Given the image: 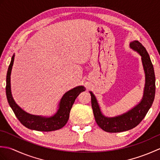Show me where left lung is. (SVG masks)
Returning <instances> with one entry per match:
<instances>
[{"instance_id":"8db88e82","label":"left lung","mask_w":160,"mask_h":160,"mask_svg":"<svg viewBox=\"0 0 160 160\" xmlns=\"http://www.w3.org/2000/svg\"><path fill=\"white\" fill-rule=\"evenodd\" d=\"M130 47L142 57L145 73V87L141 102L127 113L115 117L108 118L102 113L96 97L90 91L91 107L96 123L106 132H118L128 131L140 123L150 109L154 101L155 93V76L154 68L145 47L138 40L130 43Z\"/></svg>"}]
</instances>
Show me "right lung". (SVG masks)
<instances>
[{"instance_id": "1", "label": "right lung", "mask_w": 160, "mask_h": 160, "mask_svg": "<svg viewBox=\"0 0 160 160\" xmlns=\"http://www.w3.org/2000/svg\"><path fill=\"white\" fill-rule=\"evenodd\" d=\"M14 60V55L12 58L8 67L6 77V96L8 103L12 108L16 118L22 125L28 128L38 131H52L62 128L69 120V113L76 98L81 92L85 91L83 86H78L68 91L61 98L56 114L51 117H43L40 115H32L22 110L17 104L12 97L11 92L10 76Z\"/></svg>"}]
</instances>
